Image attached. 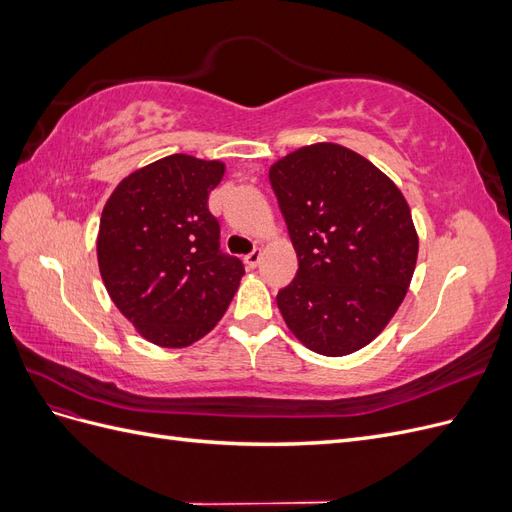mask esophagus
I'll return each mask as SVG.
<instances>
[{
  "mask_svg": "<svg viewBox=\"0 0 512 512\" xmlns=\"http://www.w3.org/2000/svg\"><path fill=\"white\" fill-rule=\"evenodd\" d=\"M260 258H262V250H252L250 254L245 256V265L250 267V269H254V267H258V262H260Z\"/></svg>",
  "mask_w": 512,
  "mask_h": 512,
  "instance_id": "esophagus-1",
  "label": "esophagus"
}]
</instances>
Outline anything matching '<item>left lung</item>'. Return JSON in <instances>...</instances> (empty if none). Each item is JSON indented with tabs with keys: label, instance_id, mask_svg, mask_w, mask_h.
<instances>
[{
	"label": "left lung",
	"instance_id": "8db88e82",
	"mask_svg": "<svg viewBox=\"0 0 512 512\" xmlns=\"http://www.w3.org/2000/svg\"><path fill=\"white\" fill-rule=\"evenodd\" d=\"M299 271L277 307L303 346L346 356L376 339L404 301L418 235L404 194L359 153L316 143L269 170Z\"/></svg>",
	"mask_w": 512,
	"mask_h": 512
}]
</instances>
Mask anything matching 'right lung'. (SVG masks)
Here are the masks:
<instances>
[{"mask_svg": "<svg viewBox=\"0 0 512 512\" xmlns=\"http://www.w3.org/2000/svg\"><path fill=\"white\" fill-rule=\"evenodd\" d=\"M224 170L220 160L175 153L121 179L102 209V282L151 344L192 346L239 288L243 262L220 252V224L207 205Z\"/></svg>", "mask_w": 512, "mask_h": 512, "instance_id": "1", "label": "right lung"}]
</instances>
